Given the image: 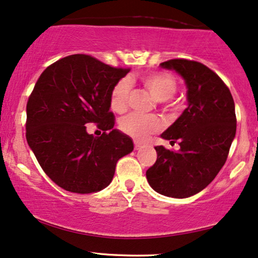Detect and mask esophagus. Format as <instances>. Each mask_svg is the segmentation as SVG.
Wrapping results in <instances>:
<instances>
[{
    "label": "esophagus",
    "instance_id": "obj_1",
    "mask_svg": "<svg viewBox=\"0 0 258 258\" xmlns=\"http://www.w3.org/2000/svg\"><path fill=\"white\" fill-rule=\"evenodd\" d=\"M144 147H145L144 145L139 144V142H135V149H141V148H144Z\"/></svg>",
    "mask_w": 258,
    "mask_h": 258
}]
</instances>
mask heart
I'll return each instance as SVG.
<instances>
[{
    "label": "heart",
    "mask_w": 258,
    "mask_h": 258,
    "mask_svg": "<svg viewBox=\"0 0 258 258\" xmlns=\"http://www.w3.org/2000/svg\"><path fill=\"white\" fill-rule=\"evenodd\" d=\"M142 85L147 88L155 100L170 99L176 93L177 82L172 75L167 73H151L141 76ZM130 91L129 80H120L114 85L111 92V107L116 112H123L126 107V99ZM160 120L155 116H145L140 113H130L120 120V128L124 133L138 141H145L149 135L160 129Z\"/></svg>",
    "instance_id": "obj_1"
}]
</instances>
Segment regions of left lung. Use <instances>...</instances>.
I'll use <instances>...</instances> for the list:
<instances>
[{
	"label": "left lung",
	"instance_id": "obj_1",
	"mask_svg": "<svg viewBox=\"0 0 258 258\" xmlns=\"http://www.w3.org/2000/svg\"><path fill=\"white\" fill-rule=\"evenodd\" d=\"M160 67L182 76L187 107L160 135L171 145L179 142V149L154 147L157 161L146 177L161 195L186 199L208 186L226 163L236 136V109L227 86L202 63L177 58Z\"/></svg>",
	"mask_w": 258,
	"mask_h": 258
}]
</instances>
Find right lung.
Returning a JSON list of instances; mask_svg holds the SVG:
<instances>
[{
  "label": "right lung",
  "instance_id": "obj_1",
  "mask_svg": "<svg viewBox=\"0 0 258 258\" xmlns=\"http://www.w3.org/2000/svg\"><path fill=\"white\" fill-rule=\"evenodd\" d=\"M128 72L72 55L38 79L26 107L27 144L47 177L67 191L105 189L117 161L134 149L132 138L113 128L110 112L111 92ZM90 122H97L103 135H88Z\"/></svg>",
  "mask_w": 258,
  "mask_h": 258
}]
</instances>
